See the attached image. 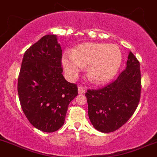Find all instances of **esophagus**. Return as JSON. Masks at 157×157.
<instances>
[{
	"instance_id": "obj_1",
	"label": "esophagus",
	"mask_w": 157,
	"mask_h": 157,
	"mask_svg": "<svg viewBox=\"0 0 157 157\" xmlns=\"http://www.w3.org/2000/svg\"><path fill=\"white\" fill-rule=\"evenodd\" d=\"M86 92V89L83 86H78V93L79 94H84Z\"/></svg>"
}]
</instances>
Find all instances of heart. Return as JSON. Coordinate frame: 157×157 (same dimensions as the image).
I'll return each mask as SVG.
<instances>
[{"label": "heart", "mask_w": 157, "mask_h": 157, "mask_svg": "<svg viewBox=\"0 0 157 157\" xmlns=\"http://www.w3.org/2000/svg\"><path fill=\"white\" fill-rule=\"evenodd\" d=\"M63 65L71 76L86 67L88 78L96 83L108 81L115 76L122 62V52L117 45L86 43L63 57Z\"/></svg>", "instance_id": "b5f03b06"}]
</instances>
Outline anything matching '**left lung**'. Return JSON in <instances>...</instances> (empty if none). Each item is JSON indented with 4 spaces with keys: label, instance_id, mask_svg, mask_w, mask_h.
<instances>
[{
    "label": "left lung",
    "instance_id": "obj_1",
    "mask_svg": "<svg viewBox=\"0 0 157 157\" xmlns=\"http://www.w3.org/2000/svg\"><path fill=\"white\" fill-rule=\"evenodd\" d=\"M140 94V62L130 52L127 67L114 81L100 89H88L85 94L91 124L102 133L118 130L134 113Z\"/></svg>",
    "mask_w": 157,
    "mask_h": 157
}]
</instances>
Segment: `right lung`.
Instances as JSON below:
<instances>
[{"mask_svg":"<svg viewBox=\"0 0 157 157\" xmlns=\"http://www.w3.org/2000/svg\"><path fill=\"white\" fill-rule=\"evenodd\" d=\"M61 60L56 35H45L25 51L18 76L23 112L33 127L47 133L63 125L69 103L78 94L77 84L63 77Z\"/></svg>","mask_w":157,"mask_h":157,"instance_id":"right-lung-1","label":"right lung"}]
</instances>
